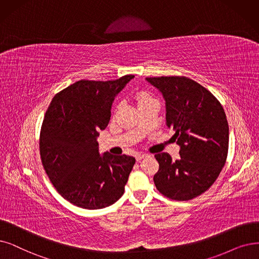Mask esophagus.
<instances>
[{"label":"esophagus","instance_id":"1","mask_svg":"<svg viewBox=\"0 0 259 259\" xmlns=\"http://www.w3.org/2000/svg\"><path fill=\"white\" fill-rule=\"evenodd\" d=\"M149 155L148 154H137L136 155V160L137 161H140V160H142L143 158H146V157H148Z\"/></svg>","mask_w":259,"mask_h":259}]
</instances>
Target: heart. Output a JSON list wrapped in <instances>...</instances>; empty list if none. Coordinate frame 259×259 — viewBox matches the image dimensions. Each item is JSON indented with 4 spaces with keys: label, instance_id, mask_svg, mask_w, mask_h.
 Here are the masks:
<instances>
[{
    "label": "heart",
    "instance_id": "1",
    "mask_svg": "<svg viewBox=\"0 0 259 259\" xmlns=\"http://www.w3.org/2000/svg\"><path fill=\"white\" fill-rule=\"evenodd\" d=\"M135 99H136V101L138 102V104H141V103L146 102V101H148V100H151L152 98L147 94V92L140 91V92H137L136 96H135Z\"/></svg>",
    "mask_w": 259,
    "mask_h": 259
}]
</instances>
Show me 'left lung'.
<instances>
[{
  "label": "left lung",
  "mask_w": 259,
  "mask_h": 259,
  "mask_svg": "<svg viewBox=\"0 0 259 259\" xmlns=\"http://www.w3.org/2000/svg\"><path fill=\"white\" fill-rule=\"evenodd\" d=\"M165 101V123L175 131L181 158L168 153L155 158L158 191L175 201L201 195L218 179L229 151V124L220 102L199 82L185 76L147 77Z\"/></svg>",
  "instance_id": "left-lung-1"
}]
</instances>
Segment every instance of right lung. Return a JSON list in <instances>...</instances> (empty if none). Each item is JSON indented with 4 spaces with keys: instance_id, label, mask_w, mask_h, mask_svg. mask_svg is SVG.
<instances>
[{
    "instance_id": "right-lung-1",
    "label": "right lung",
    "mask_w": 259,
    "mask_h": 259,
    "mask_svg": "<svg viewBox=\"0 0 259 259\" xmlns=\"http://www.w3.org/2000/svg\"><path fill=\"white\" fill-rule=\"evenodd\" d=\"M134 75L78 80L52 100L40 131V157L61 196L86 209H101L124 192L135 158L100 155L97 138L110 120L112 102Z\"/></svg>"
}]
</instances>
